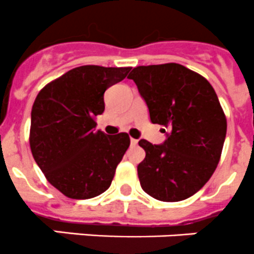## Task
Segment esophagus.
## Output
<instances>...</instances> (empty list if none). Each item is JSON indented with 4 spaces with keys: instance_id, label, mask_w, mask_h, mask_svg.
<instances>
[{
    "instance_id": "1",
    "label": "esophagus",
    "mask_w": 254,
    "mask_h": 254,
    "mask_svg": "<svg viewBox=\"0 0 254 254\" xmlns=\"http://www.w3.org/2000/svg\"><path fill=\"white\" fill-rule=\"evenodd\" d=\"M137 142H138V141H137V139H134V138H131V145L136 146V145H137Z\"/></svg>"
}]
</instances>
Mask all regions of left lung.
Listing matches in <instances>:
<instances>
[{
	"label": "left lung",
	"instance_id": "1",
	"mask_svg": "<svg viewBox=\"0 0 254 254\" xmlns=\"http://www.w3.org/2000/svg\"><path fill=\"white\" fill-rule=\"evenodd\" d=\"M128 78L151 122L169 132L162 145L138 142L146 152L137 166L139 184L161 201L188 199L208 183L222 155L227 118L217 93L204 76L176 63L137 66Z\"/></svg>",
	"mask_w": 254,
	"mask_h": 254
}]
</instances>
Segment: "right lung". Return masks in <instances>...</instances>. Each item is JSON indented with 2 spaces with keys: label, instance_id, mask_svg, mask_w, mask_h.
<instances>
[{
  "label": "right lung",
  "instance_id": "obj_1",
  "mask_svg": "<svg viewBox=\"0 0 254 254\" xmlns=\"http://www.w3.org/2000/svg\"><path fill=\"white\" fill-rule=\"evenodd\" d=\"M131 68L83 65L50 81L31 111L30 147L46 180L70 199L98 196L111 186L129 146L125 132L95 131L104 92Z\"/></svg>",
  "mask_w": 254,
  "mask_h": 254
}]
</instances>
